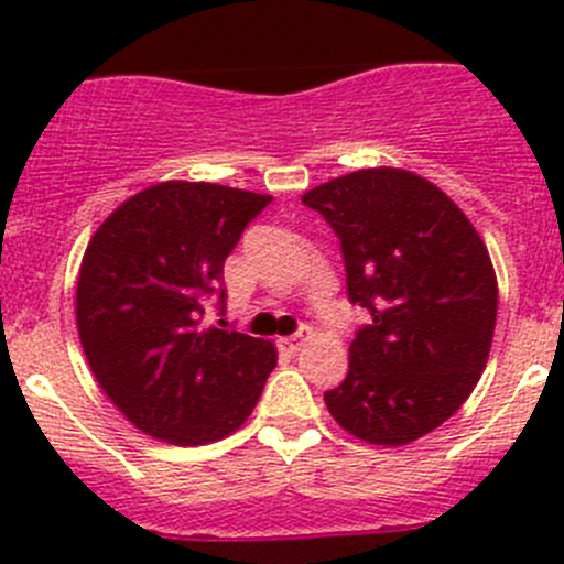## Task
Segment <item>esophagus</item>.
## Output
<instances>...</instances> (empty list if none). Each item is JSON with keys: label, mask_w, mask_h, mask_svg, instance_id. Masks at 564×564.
<instances>
[{"label": "esophagus", "mask_w": 564, "mask_h": 564, "mask_svg": "<svg viewBox=\"0 0 564 564\" xmlns=\"http://www.w3.org/2000/svg\"><path fill=\"white\" fill-rule=\"evenodd\" d=\"M311 340V329L303 327L297 335H289V338H281V349L286 351H300Z\"/></svg>", "instance_id": "34e87169"}]
</instances>
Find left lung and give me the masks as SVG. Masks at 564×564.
<instances>
[{
    "label": "left lung",
    "mask_w": 564,
    "mask_h": 564,
    "mask_svg": "<svg viewBox=\"0 0 564 564\" xmlns=\"http://www.w3.org/2000/svg\"><path fill=\"white\" fill-rule=\"evenodd\" d=\"M338 235L349 300L371 314L324 392L340 429L398 447L440 429L486 368L497 275L480 235L423 176L362 169L303 196Z\"/></svg>",
    "instance_id": "left-lung-1"
}]
</instances>
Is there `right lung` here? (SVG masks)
Instances as JSON below:
<instances>
[{
  "instance_id": "add662e5",
  "label": "right lung",
  "mask_w": 564,
  "mask_h": 564,
  "mask_svg": "<svg viewBox=\"0 0 564 564\" xmlns=\"http://www.w3.org/2000/svg\"><path fill=\"white\" fill-rule=\"evenodd\" d=\"M272 196L161 182L119 204L84 253L76 322L113 406L144 434L207 445L240 429L278 362L270 340L202 327L224 261Z\"/></svg>"
}]
</instances>
